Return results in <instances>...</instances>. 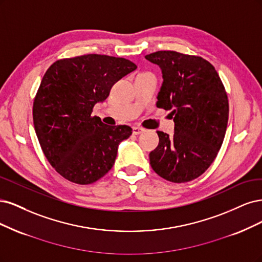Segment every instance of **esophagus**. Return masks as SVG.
<instances>
[{
    "mask_svg": "<svg viewBox=\"0 0 262 262\" xmlns=\"http://www.w3.org/2000/svg\"><path fill=\"white\" fill-rule=\"evenodd\" d=\"M143 132H145V129L141 128V127H133V134L134 135H140Z\"/></svg>",
    "mask_w": 262,
    "mask_h": 262,
    "instance_id": "obj_1",
    "label": "esophagus"
}]
</instances>
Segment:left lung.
Listing matches in <instances>:
<instances>
[{
	"instance_id": "left-lung-1",
	"label": "left lung",
	"mask_w": 262,
	"mask_h": 262,
	"mask_svg": "<svg viewBox=\"0 0 262 262\" xmlns=\"http://www.w3.org/2000/svg\"><path fill=\"white\" fill-rule=\"evenodd\" d=\"M162 72L157 106L172 110V136L157 132L158 147L150 164L164 180L197 179L214 161L225 136L229 101L214 67L200 56L158 51L145 56Z\"/></svg>"
}]
</instances>
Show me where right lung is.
<instances>
[{
	"mask_svg": "<svg viewBox=\"0 0 262 262\" xmlns=\"http://www.w3.org/2000/svg\"><path fill=\"white\" fill-rule=\"evenodd\" d=\"M137 69L129 60L87 54L56 61L46 72L32 107L42 151L67 181L88 185L111 170L127 125L107 126L92 108L116 81Z\"/></svg>",
	"mask_w": 262,
	"mask_h": 262,
	"instance_id": "right-lung-1",
	"label": "right lung"
}]
</instances>
